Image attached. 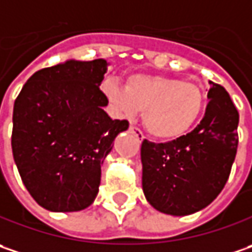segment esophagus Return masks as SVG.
Returning a JSON list of instances; mask_svg holds the SVG:
<instances>
[{"label": "esophagus", "instance_id": "34e87169", "mask_svg": "<svg viewBox=\"0 0 252 252\" xmlns=\"http://www.w3.org/2000/svg\"><path fill=\"white\" fill-rule=\"evenodd\" d=\"M129 132H131V134H134V135L138 138V141H139V142H142V141H144V135H142V132H141L138 128H135V126H129Z\"/></svg>", "mask_w": 252, "mask_h": 252}]
</instances>
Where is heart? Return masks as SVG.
Returning <instances> with one entry per match:
<instances>
[{
    "label": "heart",
    "instance_id": "heart-1",
    "mask_svg": "<svg viewBox=\"0 0 252 252\" xmlns=\"http://www.w3.org/2000/svg\"><path fill=\"white\" fill-rule=\"evenodd\" d=\"M107 100L117 114L132 118L144 113L147 131L159 141H175L189 134L206 110L200 86L157 74H132L126 86L114 80L103 84Z\"/></svg>",
    "mask_w": 252,
    "mask_h": 252
}]
</instances>
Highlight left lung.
<instances>
[{
    "mask_svg": "<svg viewBox=\"0 0 252 252\" xmlns=\"http://www.w3.org/2000/svg\"><path fill=\"white\" fill-rule=\"evenodd\" d=\"M200 124L166 144L144 141L142 190L158 212L188 216L207 207L223 190L238 145V111L225 89L210 82Z\"/></svg>",
    "mask_w": 252,
    "mask_h": 252,
    "instance_id": "obj_1",
    "label": "left lung"
}]
</instances>
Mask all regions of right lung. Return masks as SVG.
I'll use <instances>...</instances> for the list:
<instances>
[{
  "instance_id": "1",
  "label": "right lung",
  "mask_w": 252,
  "mask_h": 252,
  "mask_svg": "<svg viewBox=\"0 0 252 252\" xmlns=\"http://www.w3.org/2000/svg\"><path fill=\"white\" fill-rule=\"evenodd\" d=\"M108 66L104 59H69L42 69L15 100L14 160L31 196L49 212H80L94 202L105 157L128 129V121L103 108Z\"/></svg>"
}]
</instances>
